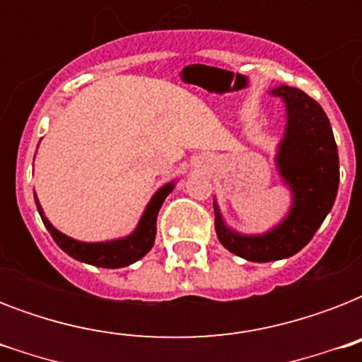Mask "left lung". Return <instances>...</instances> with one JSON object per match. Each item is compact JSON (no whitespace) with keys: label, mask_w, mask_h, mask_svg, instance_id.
Returning <instances> with one entry per match:
<instances>
[{"label":"left lung","mask_w":362,"mask_h":362,"mask_svg":"<svg viewBox=\"0 0 362 362\" xmlns=\"http://www.w3.org/2000/svg\"><path fill=\"white\" fill-rule=\"evenodd\" d=\"M286 105V133L276 150V169L291 193L286 218L261 235L235 231L214 199V226L231 253L253 263H269L300 252L331 212L338 193L340 165L331 122L320 103L297 88L270 90Z\"/></svg>","instance_id":"left-lung-1"}]
</instances>
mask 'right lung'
Returning <instances> with one entry per match:
<instances>
[{
	"label": "right lung",
	"mask_w": 362,
	"mask_h": 362,
	"mask_svg": "<svg viewBox=\"0 0 362 362\" xmlns=\"http://www.w3.org/2000/svg\"><path fill=\"white\" fill-rule=\"evenodd\" d=\"M176 182L170 180L167 184L159 187L158 192L153 193L150 203L146 204V209L142 212L141 220L136 223V227L133 229V233H129L127 237L115 238V240H103V242H82L76 240V238H71L67 235H64L62 231H58L56 227L48 221V218L45 216V210H42L39 199H37L35 192H33V197H35L37 210H39V216H41L42 223L48 229V233L52 235L54 242L58 244L62 250H64L67 255H71L76 261H82V263L93 264V267H103V269H122V267H129L135 261L142 259L150 250H152L153 242H156V220H158V212L161 209V204L167 199L173 189H175Z\"/></svg>",
	"instance_id": "obj_1"
}]
</instances>
